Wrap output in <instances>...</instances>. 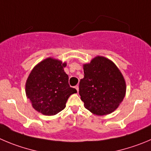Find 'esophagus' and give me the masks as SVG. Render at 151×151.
<instances>
[{
    "label": "esophagus",
    "instance_id": "34e87169",
    "mask_svg": "<svg viewBox=\"0 0 151 151\" xmlns=\"http://www.w3.org/2000/svg\"><path fill=\"white\" fill-rule=\"evenodd\" d=\"M75 88H76V90H77V92H78V91H79V86L78 85L76 86Z\"/></svg>",
    "mask_w": 151,
    "mask_h": 151
}]
</instances>
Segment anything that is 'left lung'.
<instances>
[{
  "mask_svg": "<svg viewBox=\"0 0 151 151\" xmlns=\"http://www.w3.org/2000/svg\"><path fill=\"white\" fill-rule=\"evenodd\" d=\"M83 71L79 94L85 108L97 115L112 113L119 106L126 94L123 74L112 60L101 56L84 64Z\"/></svg>",
  "mask_w": 151,
  "mask_h": 151,
  "instance_id": "obj_1",
  "label": "left lung"
}]
</instances>
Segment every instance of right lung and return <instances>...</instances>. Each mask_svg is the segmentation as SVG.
Here are the masks:
<instances>
[{
  "label": "right lung",
  "mask_w": 151,
  "mask_h": 151,
  "mask_svg": "<svg viewBox=\"0 0 151 151\" xmlns=\"http://www.w3.org/2000/svg\"><path fill=\"white\" fill-rule=\"evenodd\" d=\"M66 63L48 57L38 63L29 73L25 92L32 106L45 115H54L65 109L68 99L77 90L70 87L64 71Z\"/></svg>",
  "instance_id": "add662e5"
}]
</instances>
